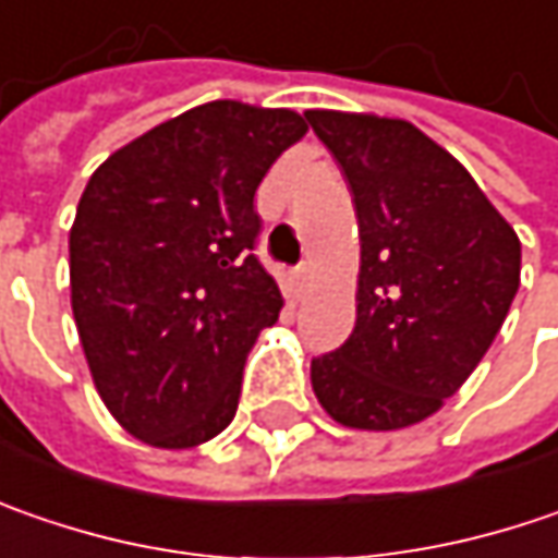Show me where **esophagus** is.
Instances as JSON below:
<instances>
[{
	"label": "esophagus",
	"mask_w": 558,
	"mask_h": 558,
	"mask_svg": "<svg viewBox=\"0 0 558 558\" xmlns=\"http://www.w3.org/2000/svg\"><path fill=\"white\" fill-rule=\"evenodd\" d=\"M305 280H308V271H305V265H300V268L293 271V293H296V300L303 296Z\"/></svg>",
	"instance_id": "1"
}]
</instances>
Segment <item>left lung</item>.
<instances>
[{
  "instance_id": "obj_1",
  "label": "left lung",
  "mask_w": 558,
  "mask_h": 558,
  "mask_svg": "<svg viewBox=\"0 0 558 558\" xmlns=\"http://www.w3.org/2000/svg\"><path fill=\"white\" fill-rule=\"evenodd\" d=\"M340 161L359 218L355 327L312 359L333 422H424L477 368L519 293L521 243L474 178L415 124L305 111Z\"/></svg>"
}]
</instances>
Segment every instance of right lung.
Returning a JSON list of instances; mask_svg holds the SVG:
<instances>
[{
  "label": "right lung",
  "mask_w": 558,
  "mask_h": 558,
  "mask_svg": "<svg viewBox=\"0 0 558 558\" xmlns=\"http://www.w3.org/2000/svg\"><path fill=\"white\" fill-rule=\"evenodd\" d=\"M303 114L206 102L136 136L86 183L71 228V308L96 390L134 437L199 447L236 415L243 365L278 322L255 255V190Z\"/></svg>",
  "instance_id": "right-lung-1"
}]
</instances>
